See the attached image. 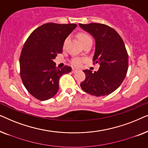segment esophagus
<instances>
[{"label":"esophagus","instance_id":"esophagus-1","mask_svg":"<svg viewBox=\"0 0 148 148\" xmlns=\"http://www.w3.org/2000/svg\"><path fill=\"white\" fill-rule=\"evenodd\" d=\"M77 71V70L75 69H73V68L72 69V73H75Z\"/></svg>","mask_w":148,"mask_h":148}]
</instances>
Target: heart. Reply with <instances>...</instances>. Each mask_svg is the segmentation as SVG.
<instances>
[{"instance_id":"heart-1","label":"heart","mask_w":148,"mask_h":148,"mask_svg":"<svg viewBox=\"0 0 148 148\" xmlns=\"http://www.w3.org/2000/svg\"><path fill=\"white\" fill-rule=\"evenodd\" d=\"M78 38L79 39V40L81 41V42L83 44V45L85 43H86V42H90V41H92V38H91V36L90 35H88V34H86V33H80L78 34ZM66 41H67V38L65 39L64 42V44H63V46H65V44ZM84 62V59L82 58H78V57H76V58H73L71 60V64L75 66H77V67H79V66H82V64H83V62Z\"/></svg>"}]
</instances>
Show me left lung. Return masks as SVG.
<instances>
[{"label": "left lung", "instance_id": "left-lung-1", "mask_svg": "<svg viewBox=\"0 0 148 148\" xmlns=\"http://www.w3.org/2000/svg\"><path fill=\"white\" fill-rule=\"evenodd\" d=\"M79 26L94 38L93 60L100 64L98 71L84 70L86 79L80 86L93 96H106L121 86L127 75L129 60L124 42L113 28L105 24L80 23Z\"/></svg>", "mask_w": 148, "mask_h": 148}]
</instances>
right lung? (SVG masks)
Listing matches in <instances>:
<instances>
[{"label":"right lung","mask_w":148,"mask_h":148,"mask_svg":"<svg viewBox=\"0 0 148 148\" xmlns=\"http://www.w3.org/2000/svg\"><path fill=\"white\" fill-rule=\"evenodd\" d=\"M76 24H44L26 40L20 55V75L30 94L38 100L51 98L57 93L59 79L71 71V67L58 69L53 59L62 52L66 37Z\"/></svg>","instance_id":"right-lung-1"}]
</instances>
